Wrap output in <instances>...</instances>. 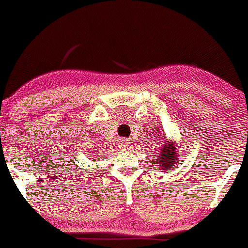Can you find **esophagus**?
I'll list each match as a JSON object with an SVG mask.
<instances>
[{
    "label": "esophagus",
    "instance_id": "1",
    "mask_svg": "<svg viewBox=\"0 0 248 248\" xmlns=\"http://www.w3.org/2000/svg\"><path fill=\"white\" fill-rule=\"evenodd\" d=\"M119 147L121 148H127L130 146V142H129V140L127 139H122L121 141H119Z\"/></svg>",
    "mask_w": 248,
    "mask_h": 248
}]
</instances>
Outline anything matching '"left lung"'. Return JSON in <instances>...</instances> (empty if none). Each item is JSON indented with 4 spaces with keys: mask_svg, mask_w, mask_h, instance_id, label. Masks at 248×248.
Returning a JSON list of instances; mask_svg holds the SVG:
<instances>
[{
    "mask_svg": "<svg viewBox=\"0 0 248 248\" xmlns=\"http://www.w3.org/2000/svg\"><path fill=\"white\" fill-rule=\"evenodd\" d=\"M156 166L160 170H167V169H175L178 164L179 156L178 153L176 152L175 146L171 142H164L163 148H162V152L160 153V156L156 158Z\"/></svg>",
    "mask_w": 248,
    "mask_h": 248,
    "instance_id": "obj_1",
    "label": "left lung"
}]
</instances>
